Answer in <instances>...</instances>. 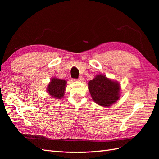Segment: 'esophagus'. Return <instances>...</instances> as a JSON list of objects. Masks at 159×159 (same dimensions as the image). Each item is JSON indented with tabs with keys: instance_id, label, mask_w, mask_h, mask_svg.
Returning <instances> with one entry per match:
<instances>
[{
	"instance_id": "34e87169",
	"label": "esophagus",
	"mask_w": 159,
	"mask_h": 159,
	"mask_svg": "<svg viewBox=\"0 0 159 159\" xmlns=\"http://www.w3.org/2000/svg\"><path fill=\"white\" fill-rule=\"evenodd\" d=\"M84 80V78L82 76H80V77H79V78L78 79V81H82Z\"/></svg>"
}]
</instances>
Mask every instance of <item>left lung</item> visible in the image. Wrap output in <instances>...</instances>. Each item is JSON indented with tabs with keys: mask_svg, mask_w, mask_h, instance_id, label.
<instances>
[{
	"mask_svg": "<svg viewBox=\"0 0 159 159\" xmlns=\"http://www.w3.org/2000/svg\"><path fill=\"white\" fill-rule=\"evenodd\" d=\"M88 89L93 102L109 107L120 98V84L103 74H99L88 82Z\"/></svg>",
	"mask_w": 159,
	"mask_h": 159,
	"instance_id": "left-lung-1",
	"label": "left lung"
}]
</instances>
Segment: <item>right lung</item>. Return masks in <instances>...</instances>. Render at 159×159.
Segmentation results:
<instances>
[{
	"mask_svg": "<svg viewBox=\"0 0 159 159\" xmlns=\"http://www.w3.org/2000/svg\"><path fill=\"white\" fill-rule=\"evenodd\" d=\"M66 84L67 81L65 80L53 78L51 79L50 82L47 87L48 93L52 98H54L56 99H60L64 95Z\"/></svg>",
	"mask_w": 159,
	"mask_h": 159,
	"instance_id": "obj_1",
	"label": "right lung"
}]
</instances>
